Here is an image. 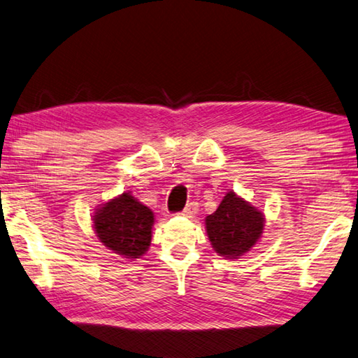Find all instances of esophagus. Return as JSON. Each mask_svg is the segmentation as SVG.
Wrapping results in <instances>:
<instances>
[{
	"label": "esophagus",
	"instance_id": "obj_1",
	"mask_svg": "<svg viewBox=\"0 0 358 358\" xmlns=\"http://www.w3.org/2000/svg\"><path fill=\"white\" fill-rule=\"evenodd\" d=\"M197 211H199V205L196 203V201H191V203L187 205L183 211H181V214H183V216H186V217H192Z\"/></svg>",
	"mask_w": 358,
	"mask_h": 358
}]
</instances>
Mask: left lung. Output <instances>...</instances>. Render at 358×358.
I'll return each mask as SVG.
<instances>
[{
  "label": "left lung",
  "mask_w": 358,
  "mask_h": 358,
  "mask_svg": "<svg viewBox=\"0 0 358 358\" xmlns=\"http://www.w3.org/2000/svg\"><path fill=\"white\" fill-rule=\"evenodd\" d=\"M264 214L257 206L229 191L217 210L205 219V229L214 252L225 259H236L259 241Z\"/></svg>",
  "instance_id": "8db88e82"
}]
</instances>
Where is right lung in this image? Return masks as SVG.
<instances>
[{
  "label": "right lung",
  "instance_id": "right-lung-1",
  "mask_svg": "<svg viewBox=\"0 0 358 358\" xmlns=\"http://www.w3.org/2000/svg\"><path fill=\"white\" fill-rule=\"evenodd\" d=\"M92 220L100 243L122 258H141L150 247L153 211L131 192H123L100 205Z\"/></svg>",
  "mask_w": 358,
  "mask_h": 358
}]
</instances>
